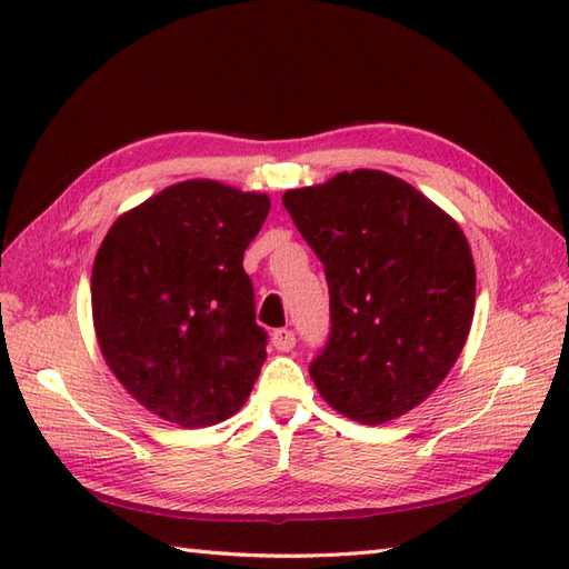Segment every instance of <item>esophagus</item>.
I'll return each instance as SVG.
<instances>
[{
  "mask_svg": "<svg viewBox=\"0 0 569 569\" xmlns=\"http://www.w3.org/2000/svg\"><path fill=\"white\" fill-rule=\"evenodd\" d=\"M271 345L278 349V352H291V349L296 347V335L291 330H273L271 335Z\"/></svg>",
  "mask_w": 569,
  "mask_h": 569,
  "instance_id": "1",
  "label": "esophagus"
}]
</instances>
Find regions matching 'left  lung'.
Wrapping results in <instances>:
<instances>
[{
    "instance_id": "1",
    "label": "left lung",
    "mask_w": 569,
    "mask_h": 569,
    "mask_svg": "<svg viewBox=\"0 0 569 569\" xmlns=\"http://www.w3.org/2000/svg\"><path fill=\"white\" fill-rule=\"evenodd\" d=\"M330 288V340L310 379L337 413L381 426L420 406L462 352L477 271L450 214L383 171L283 192Z\"/></svg>"
}]
</instances>
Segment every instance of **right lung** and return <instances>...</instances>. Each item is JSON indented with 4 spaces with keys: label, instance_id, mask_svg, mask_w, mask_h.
Instances as JSON below:
<instances>
[{
    "label": "right lung",
    "instance_id": "obj_1",
    "mask_svg": "<svg viewBox=\"0 0 569 569\" xmlns=\"http://www.w3.org/2000/svg\"><path fill=\"white\" fill-rule=\"evenodd\" d=\"M271 210L263 192L183 180L124 212L92 266L100 352L131 398L180 428L247 403L266 359L244 251Z\"/></svg>",
    "mask_w": 569,
    "mask_h": 569
}]
</instances>
